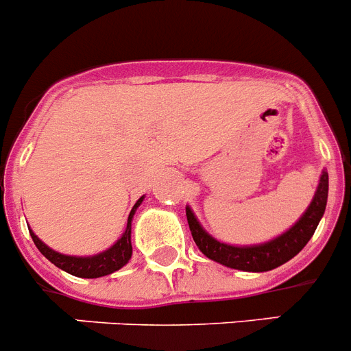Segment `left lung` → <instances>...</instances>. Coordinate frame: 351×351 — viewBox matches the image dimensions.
<instances>
[{
	"mask_svg": "<svg viewBox=\"0 0 351 351\" xmlns=\"http://www.w3.org/2000/svg\"><path fill=\"white\" fill-rule=\"evenodd\" d=\"M328 190L329 176L328 171L322 169L311 206L305 209V213L298 217V221L290 230H287L273 240L264 241V243L230 245L216 240L213 234L204 230L190 206L185 207L186 221H189L193 241L207 258L219 262V264L231 267V269L245 271V273H264V271L283 266L285 262L293 258L307 245V241L311 240L315 228H317L319 221L324 216L326 204H328Z\"/></svg>",
	"mask_w": 351,
	"mask_h": 351,
	"instance_id": "obj_1",
	"label": "left lung"
}]
</instances>
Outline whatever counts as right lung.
I'll return each instance as SVG.
<instances>
[{
	"label": "right lung",
	"instance_id": "1",
	"mask_svg": "<svg viewBox=\"0 0 351 351\" xmlns=\"http://www.w3.org/2000/svg\"><path fill=\"white\" fill-rule=\"evenodd\" d=\"M144 195L135 202V206L132 207L130 214H128L127 228H125L123 234L111 245L110 248H106L104 252H99L96 255H87V257H80V255H66L60 254V252L53 250L51 247H47L32 230L30 231V237H32L34 243L39 248L40 254L51 261L56 267L63 269L64 273L71 274V276L77 278H101L108 276V274L114 273V271L121 269L125 264H128L132 257V219H134V214L137 210V207L141 206Z\"/></svg>",
	"mask_w": 351,
	"mask_h": 351
}]
</instances>
